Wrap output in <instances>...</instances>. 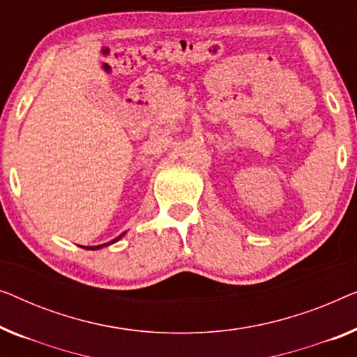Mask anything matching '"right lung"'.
I'll list each match as a JSON object with an SVG mask.
<instances>
[{
	"instance_id": "1",
	"label": "right lung",
	"mask_w": 357,
	"mask_h": 357,
	"mask_svg": "<svg viewBox=\"0 0 357 357\" xmlns=\"http://www.w3.org/2000/svg\"><path fill=\"white\" fill-rule=\"evenodd\" d=\"M127 234V231H123V234L122 235H119L117 236V238H114V240H111V241H107V243H102V245H98V246H86L85 248V250H91V251H95V250H101V248H105V246H109V245H112V243H116V241H119V240H121L122 238V236L123 235H126ZM82 248H84V246H82Z\"/></svg>"
}]
</instances>
